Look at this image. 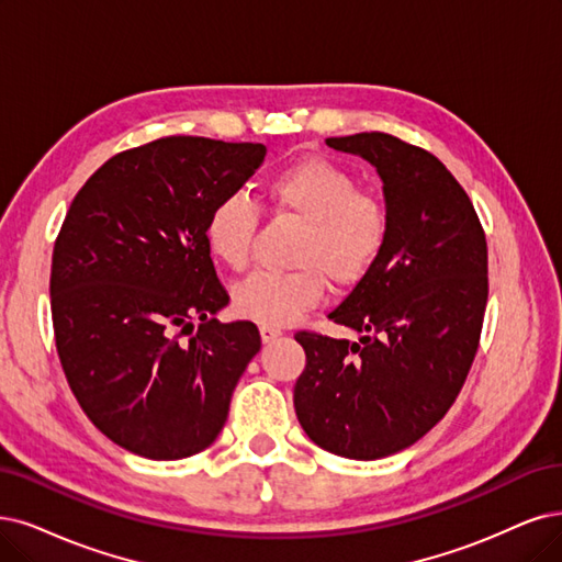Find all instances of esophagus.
Wrapping results in <instances>:
<instances>
[{
    "instance_id": "esophagus-1",
    "label": "esophagus",
    "mask_w": 562,
    "mask_h": 562,
    "mask_svg": "<svg viewBox=\"0 0 562 562\" xmlns=\"http://www.w3.org/2000/svg\"><path fill=\"white\" fill-rule=\"evenodd\" d=\"M259 334H261L263 342H273L276 338L282 336V328H278V326H259Z\"/></svg>"
}]
</instances>
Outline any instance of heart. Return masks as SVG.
I'll list each match as a JSON object with an SVG mask.
<instances>
[{"instance_id": "1", "label": "heart", "mask_w": 562, "mask_h": 562, "mask_svg": "<svg viewBox=\"0 0 562 562\" xmlns=\"http://www.w3.org/2000/svg\"><path fill=\"white\" fill-rule=\"evenodd\" d=\"M278 215L305 224L292 273H257L234 289L236 315L284 326L324 301L326 284L355 286L380 261L391 236L389 205L361 190L357 176L326 157L282 166L266 184ZM259 205L243 192L222 196L205 220V245L226 268L243 273L252 261Z\"/></svg>"}]
</instances>
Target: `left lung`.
Returning a JSON list of instances; mask_svg holds the SVG:
<instances>
[{"label": "left lung", "instance_id": "obj_1", "mask_svg": "<svg viewBox=\"0 0 562 562\" xmlns=\"http://www.w3.org/2000/svg\"><path fill=\"white\" fill-rule=\"evenodd\" d=\"M384 182L391 236L380 261L328 313L359 342L299 330L296 417L322 449L357 461L396 453L438 424L465 384L488 299L486 236L447 166L384 132L326 138Z\"/></svg>", "mask_w": 562, "mask_h": 562}]
</instances>
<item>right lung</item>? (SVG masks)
<instances>
[{"mask_svg":"<svg viewBox=\"0 0 562 562\" xmlns=\"http://www.w3.org/2000/svg\"><path fill=\"white\" fill-rule=\"evenodd\" d=\"M263 155V143L164 136L99 166L61 222L50 268L61 370L88 419L143 459L213 445L261 349L252 322L215 319L228 294L205 220Z\"/></svg>","mask_w":562,"mask_h":562,"instance_id":"add662e5","label":"right lung"}]
</instances>
